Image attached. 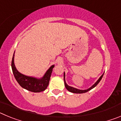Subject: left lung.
Instances as JSON below:
<instances>
[{"mask_svg": "<svg viewBox=\"0 0 121 121\" xmlns=\"http://www.w3.org/2000/svg\"><path fill=\"white\" fill-rule=\"evenodd\" d=\"M103 75H104V74H102V76H101L100 77V78H99V79H98L96 82H95V84H93L92 86H91L90 88H88V89H86V90H79V89H78V88H74V87H72V86H69V85H67V83H66V82H65V72H64V84H65V88H67V89L69 91H70V92L73 93H84L87 92V91H88L91 90V89H93V88H95V86H96V85L99 84V82H100V80L102 79V77H103Z\"/></svg>", "mask_w": 121, "mask_h": 121, "instance_id": "left-lung-1", "label": "left lung"}]
</instances>
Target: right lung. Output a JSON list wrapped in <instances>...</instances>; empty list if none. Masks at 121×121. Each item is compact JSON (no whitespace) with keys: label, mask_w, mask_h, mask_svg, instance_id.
Masks as SVG:
<instances>
[{"label":"right lung","mask_w":121,"mask_h":121,"mask_svg":"<svg viewBox=\"0 0 121 121\" xmlns=\"http://www.w3.org/2000/svg\"><path fill=\"white\" fill-rule=\"evenodd\" d=\"M14 58V53L13 56L12 62H11L13 73L17 82L22 88L35 93L41 92L47 88L51 75V73H52L53 68H54V65L51 66L45 73L44 76L42 78L38 79L34 77L25 76L19 72L15 67Z\"/></svg>","instance_id":"right-lung-1"}]
</instances>
